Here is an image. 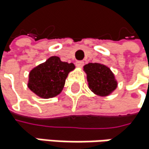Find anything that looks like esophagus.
Instances as JSON below:
<instances>
[{
  "label": "esophagus",
  "mask_w": 149,
  "mask_h": 149,
  "mask_svg": "<svg viewBox=\"0 0 149 149\" xmlns=\"http://www.w3.org/2000/svg\"><path fill=\"white\" fill-rule=\"evenodd\" d=\"M83 65H84V62H82V61H78V62H76V66H77L78 68H82Z\"/></svg>",
  "instance_id": "1"
}]
</instances>
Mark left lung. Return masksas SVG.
<instances>
[{
    "mask_svg": "<svg viewBox=\"0 0 149 149\" xmlns=\"http://www.w3.org/2000/svg\"><path fill=\"white\" fill-rule=\"evenodd\" d=\"M90 90L99 96H108L118 86L114 73L111 70L100 63H89L84 66Z\"/></svg>",
    "mask_w": 149,
    "mask_h": 149,
    "instance_id": "left-lung-1",
    "label": "left lung"
}]
</instances>
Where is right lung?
Returning <instances> with one entry per match:
<instances>
[{"instance_id":"add662e5","label":"right lung","mask_w":149,"mask_h":149,"mask_svg":"<svg viewBox=\"0 0 149 149\" xmlns=\"http://www.w3.org/2000/svg\"><path fill=\"white\" fill-rule=\"evenodd\" d=\"M75 69L72 63L62 62L58 56H51L29 73L28 87L39 97L53 98L63 89L68 74Z\"/></svg>"}]
</instances>
